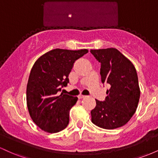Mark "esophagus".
<instances>
[{"label":"esophagus","instance_id":"1","mask_svg":"<svg viewBox=\"0 0 158 158\" xmlns=\"http://www.w3.org/2000/svg\"><path fill=\"white\" fill-rule=\"evenodd\" d=\"M85 96H84V95H81V94H80V95H79L78 96V98H79V99H83V98H85Z\"/></svg>","mask_w":158,"mask_h":158}]
</instances>
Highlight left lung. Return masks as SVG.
Masks as SVG:
<instances>
[{
  "label": "left lung",
  "mask_w": 158,
  "mask_h": 158,
  "mask_svg": "<svg viewBox=\"0 0 158 158\" xmlns=\"http://www.w3.org/2000/svg\"><path fill=\"white\" fill-rule=\"evenodd\" d=\"M90 52L101 63L102 82L110 86L104 102L96 99L97 106L90 111L92 123L105 129L125 126L135 114L140 97L135 66L116 48L90 50Z\"/></svg>",
  "instance_id": "left-lung-1"
}]
</instances>
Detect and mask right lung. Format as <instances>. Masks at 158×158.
Segmentation results:
<instances>
[{"label": "right lung", "mask_w": 158, "mask_h": 158, "mask_svg": "<svg viewBox=\"0 0 158 158\" xmlns=\"http://www.w3.org/2000/svg\"><path fill=\"white\" fill-rule=\"evenodd\" d=\"M87 52V49H54L32 66L27 86V105L32 121L43 131L57 133L68 126L70 110L78 98L57 93L68 85L74 62Z\"/></svg>", "instance_id": "right-lung-1"}]
</instances>
